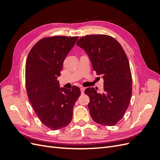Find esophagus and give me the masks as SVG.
I'll list each match as a JSON object with an SVG mask.
<instances>
[{"instance_id":"34e87169","label":"esophagus","mask_w":160,"mask_h":160,"mask_svg":"<svg viewBox=\"0 0 160 160\" xmlns=\"http://www.w3.org/2000/svg\"><path fill=\"white\" fill-rule=\"evenodd\" d=\"M80 89H81V94H83L85 88H83V87H81V88H80Z\"/></svg>"}]
</instances>
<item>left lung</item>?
Returning <instances> with one entry per match:
<instances>
[{"label":"left lung","mask_w":160,"mask_h":160,"mask_svg":"<svg viewBox=\"0 0 160 160\" xmlns=\"http://www.w3.org/2000/svg\"><path fill=\"white\" fill-rule=\"evenodd\" d=\"M77 45L88 55L97 75L104 80L103 93L93 88H87L88 108L95 122L113 126L122 119L132 93V77L129 61L119 42L105 35L82 37Z\"/></svg>","instance_id":"obj_1"}]
</instances>
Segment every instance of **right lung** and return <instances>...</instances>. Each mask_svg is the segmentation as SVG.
<instances>
[{
  "label": "right lung",
  "mask_w": 160,
  "mask_h": 160,
  "mask_svg": "<svg viewBox=\"0 0 160 160\" xmlns=\"http://www.w3.org/2000/svg\"><path fill=\"white\" fill-rule=\"evenodd\" d=\"M78 38H43L32 47L27 59L25 84L28 99L42 123L52 130L70 123L75 103L81 95L78 87L60 88L57 80L63 61Z\"/></svg>",
  "instance_id": "1"
}]
</instances>
